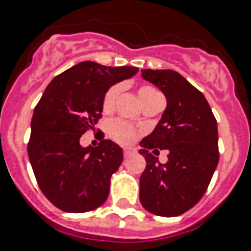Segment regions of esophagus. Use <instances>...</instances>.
Returning a JSON list of instances; mask_svg holds the SVG:
<instances>
[{
	"instance_id": "1",
	"label": "esophagus",
	"mask_w": 251,
	"mask_h": 251,
	"mask_svg": "<svg viewBox=\"0 0 251 251\" xmlns=\"http://www.w3.org/2000/svg\"><path fill=\"white\" fill-rule=\"evenodd\" d=\"M123 152H124V156H125V158H127V156H131V155H134L135 152H136V150L134 149V148H124V150H123Z\"/></svg>"
}]
</instances>
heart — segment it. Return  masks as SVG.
Wrapping results in <instances>:
<instances>
[{"label":"heart","instance_id":"obj_1","mask_svg":"<svg viewBox=\"0 0 251 251\" xmlns=\"http://www.w3.org/2000/svg\"><path fill=\"white\" fill-rule=\"evenodd\" d=\"M120 93V86L115 84L111 86L110 88L106 91L102 100V108L104 111H110L115 104L117 96ZM139 97H140L143 104H147L149 102H152L154 100L162 99V95L156 91L155 88H152L150 86H143L139 88ZM138 134V130L134 125L125 121L123 119H113L108 123V135L117 143L121 144H130L135 140Z\"/></svg>","mask_w":251,"mask_h":251}]
</instances>
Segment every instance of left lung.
<instances>
[{"mask_svg": "<svg viewBox=\"0 0 251 251\" xmlns=\"http://www.w3.org/2000/svg\"><path fill=\"white\" fill-rule=\"evenodd\" d=\"M167 99L155 130L139 150L147 167L140 177V202L156 216L174 217L191 210L203 197L219 163L217 121L206 97L177 72L141 69ZM168 151L160 165L156 155Z\"/></svg>", "mask_w": 251, "mask_h": 251, "instance_id": "8db88e82", "label": "left lung"}]
</instances>
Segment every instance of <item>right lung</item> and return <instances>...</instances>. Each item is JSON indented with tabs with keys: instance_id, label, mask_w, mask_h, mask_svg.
Here are the masks:
<instances>
[{
	"instance_id": "obj_1",
	"label": "right lung",
	"mask_w": 251,
	"mask_h": 251,
	"mask_svg": "<svg viewBox=\"0 0 251 251\" xmlns=\"http://www.w3.org/2000/svg\"><path fill=\"white\" fill-rule=\"evenodd\" d=\"M138 71L82 62L56 75L35 106L27 154L39 188L59 210L89 212L107 200L123 150L102 131L96 148H82L79 139L102 117L106 91Z\"/></svg>"
}]
</instances>
